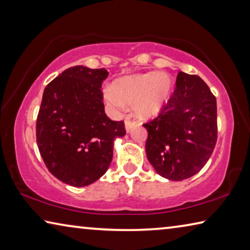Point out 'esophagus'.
Instances as JSON below:
<instances>
[{"mask_svg": "<svg viewBox=\"0 0 250 250\" xmlns=\"http://www.w3.org/2000/svg\"><path fill=\"white\" fill-rule=\"evenodd\" d=\"M134 125H135V122L133 120H131L130 118H126V119H125V130L128 131V132H129V131L132 130Z\"/></svg>", "mask_w": 250, "mask_h": 250, "instance_id": "1", "label": "esophagus"}]
</instances>
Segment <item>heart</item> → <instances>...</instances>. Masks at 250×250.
Returning <instances> with one entry per match:
<instances>
[{"instance_id": "b5f03b06", "label": "heart", "mask_w": 250, "mask_h": 250, "mask_svg": "<svg viewBox=\"0 0 250 250\" xmlns=\"http://www.w3.org/2000/svg\"><path fill=\"white\" fill-rule=\"evenodd\" d=\"M173 89V80L166 73L134 75L118 80L115 87L104 90V99L115 109L120 110L125 104H135L140 117H151L166 104Z\"/></svg>"}]
</instances>
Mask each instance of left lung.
<instances>
[{
  "instance_id": "left-lung-1",
  "label": "left lung",
  "mask_w": 250,
  "mask_h": 250,
  "mask_svg": "<svg viewBox=\"0 0 250 250\" xmlns=\"http://www.w3.org/2000/svg\"><path fill=\"white\" fill-rule=\"evenodd\" d=\"M143 125L147 160L158 174L188 179L202 170L216 146V98L202 78L180 71L170 99Z\"/></svg>"
}]
</instances>
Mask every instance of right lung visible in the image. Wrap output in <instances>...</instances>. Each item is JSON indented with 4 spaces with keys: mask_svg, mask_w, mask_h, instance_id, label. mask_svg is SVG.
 <instances>
[{
    "mask_svg": "<svg viewBox=\"0 0 250 250\" xmlns=\"http://www.w3.org/2000/svg\"><path fill=\"white\" fill-rule=\"evenodd\" d=\"M104 68L74 66L46 86L36 121V141L48 171L76 188L94 183L111 163L113 139L124 121L107 117L101 83Z\"/></svg>",
    "mask_w": 250,
    "mask_h": 250,
    "instance_id": "right-lung-1",
    "label": "right lung"
}]
</instances>
